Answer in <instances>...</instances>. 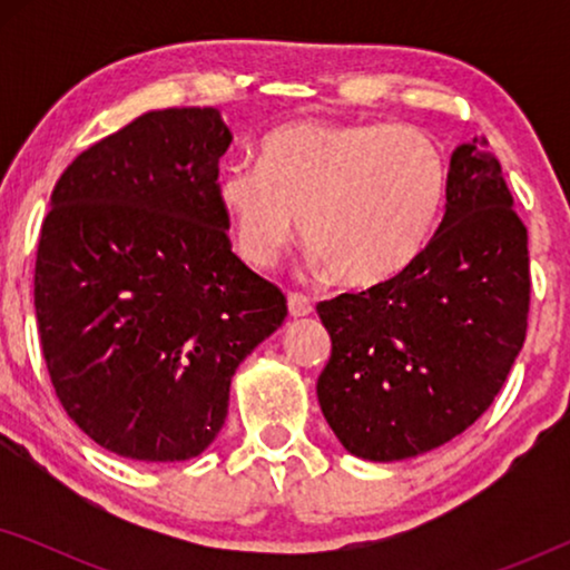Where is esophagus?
<instances>
[{
    "instance_id": "obj_1",
    "label": "esophagus",
    "mask_w": 570,
    "mask_h": 570,
    "mask_svg": "<svg viewBox=\"0 0 570 570\" xmlns=\"http://www.w3.org/2000/svg\"><path fill=\"white\" fill-rule=\"evenodd\" d=\"M287 311H291L293 318H303L314 311V303H311V298H306L303 293H291L287 295Z\"/></svg>"
}]
</instances>
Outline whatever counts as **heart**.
I'll return each mask as SVG.
<instances>
[{
    "label": "heart",
    "mask_w": 570,
    "mask_h": 570,
    "mask_svg": "<svg viewBox=\"0 0 570 570\" xmlns=\"http://www.w3.org/2000/svg\"><path fill=\"white\" fill-rule=\"evenodd\" d=\"M449 160L423 129L389 121H298L262 139L259 168L230 166L217 202L238 254L275 264L295 233L340 283L400 277L439 228Z\"/></svg>",
    "instance_id": "b5f03b06"
}]
</instances>
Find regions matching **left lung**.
I'll return each instance as SVG.
<instances>
[{
	"label": "left lung",
	"mask_w": 570,
	"mask_h": 570,
	"mask_svg": "<svg viewBox=\"0 0 570 570\" xmlns=\"http://www.w3.org/2000/svg\"><path fill=\"white\" fill-rule=\"evenodd\" d=\"M527 228L485 139L451 155L446 213L389 283L322 301L332 357L316 381L353 456L400 462L466 431L501 392L527 337Z\"/></svg>",
	"instance_id": "left-lung-1"
}]
</instances>
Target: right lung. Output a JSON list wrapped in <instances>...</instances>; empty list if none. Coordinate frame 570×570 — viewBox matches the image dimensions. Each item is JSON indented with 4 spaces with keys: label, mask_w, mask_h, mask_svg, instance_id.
<instances>
[{
    "label": "right lung",
    "mask_w": 570,
    "mask_h": 570,
    "mask_svg": "<svg viewBox=\"0 0 570 570\" xmlns=\"http://www.w3.org/2000/svg\"><path fill=\"white\" fill-rule=\"evenodd\" d=\"M217 108L147 111L77 155L51 191L36 318L51 384L98 446L137 462L199 456L238 363L287 301L230 252Z\"/></svg>",
    "instance_id": "add662e5"
}]
</instances>
